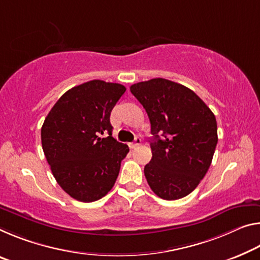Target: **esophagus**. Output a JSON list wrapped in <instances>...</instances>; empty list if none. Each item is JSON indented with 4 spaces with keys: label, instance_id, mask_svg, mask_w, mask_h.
<instances>
[{
    "label": "esophagus",
    "instance_id": "34e87169",
    "mask_svg": "<svg viewBox=\"0 0 260 260\" xmlns=\"http://www.w3.org/2000/svg\"><path fill=\"white\" fill-rule=\"evenodd\" d=\"M140 145H141V139H140V138H135L134 141L129 143V147H131V148H135V147H138V146H140Z\"/></svg>",
    "mask_w": 260,
    "mask_h": 260
}]
</instances>
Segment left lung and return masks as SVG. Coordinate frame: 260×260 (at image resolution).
Listing matches in <instances>:
<instances>
[{"label":"left lung","instance_id":"8db88e82","mask_svg":"<svg viewBox=\"0 0 260 260\" xmlns=\"http://www.w3.org/2000/svg\"><path fill=\"white\" fill-rule=\"evenodd\" d=\"M131 92L145 108L154 135L152 157L145 167L148 184L164 200L186 197L211 167L217 143L215 115L194 91L166 78L139 82Z\"/></svg>","mask_w":260,"mask_h":260}]
</instances>
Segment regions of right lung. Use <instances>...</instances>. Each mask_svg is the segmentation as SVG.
Wrapping results in <instances>:
<instances>
[{
	"label": "right lung",
	"instance_id": "right-lung-1",
	"mask_svg": "<svg viewBox=\"0 0 260 260\" xmlns=\"http://www.w3.org/2000/svg\"><path fill=\"white\" fill-rule=\"evenodd\" d=\"M126 91L101 80L69 89L41 127V145L57 184L74 199L92 203L109 193L129 148L112 137L111 111ZM109 134L106 138L101 135Z\"/></svg>",
	"mask_w": 260,
	"mask_h": 260
}]
</instances>
